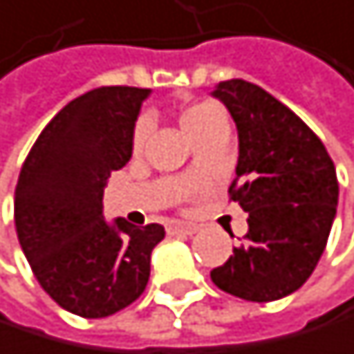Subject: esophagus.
<instances>
[{
  "instance_id": "1",
  "label": "esophagus",
  "mask_w": 354,
  "mask_h": 354,
  "mask_svg": "<svg viewBox=\"0 0 354 354\" xmlns=\"http://www.w3.org/2000/svg\"><path fill=\"white\" fill-rule=\"evenodd\" d=\"M199 231V227L197 225H193V223H180V221H174V223H169L167 225V234H187V236H193V234H197Z\"/></svg>"
}]
</instances>
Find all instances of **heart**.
Here are the masks:
<instances>
[{"instance_id": "1", "label": "heart", "mask_w": 354, "mask_h": 354, "mask_svg": "<svg viewBox=\"0 0 354 354\" xmlns=\"http://www.w3.org/2000/svg\"><path fill=\"white\" fill-rule=\"evenodd\" d=\"M180 125H183L185 133L193 142H197L203 136L227 131V118H225L223 110L216 104H212V102H197V104H193V106L183 110ZM148 133H151V120L140 118L138 123H136V127H133V136H131L133 151H142V146L148 140Z\"/></svg>"}]
</instances>
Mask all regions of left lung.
Here are the masks:
<instances>
[{"mask_svg": "<svg viewBox=\"0 0 354 354\" xmlns=\"http://www.w3.org/2000/svg\"><path fill=\"white\" fill-rule=\"evenodd\" d=\"M240 138L229 201L248 212V231L210 278L229 295L274 301L297 291L327 246L337 208V176L321 138L274 95L246 80L212 93Z\"/></svg>", "mask_w": 354, "mask_h": 354, "instance_id": "obj_1", "label": "left lung"}]
</instances>
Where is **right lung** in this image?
<instances>
[{
  "mask_svg": "<svg viewBox=\"0 0 354 354\" xmlns=\"http://www.w3.org/2000/svg\"><path fill=\"white\" fill-rule=\"evenodd\" d=\"M136 86H102L72 100L37 136L15 191V223L33 276L61 308L104 319L131 306L165 238L157 223L108 225L102 210L110 174L131 159L142 102Z\"/></svg>",
  "mask_w": 354,
  "mask_h": 354,
  "instance_id": "obj_1",
  "label": "right lung"
}]
</instances>
